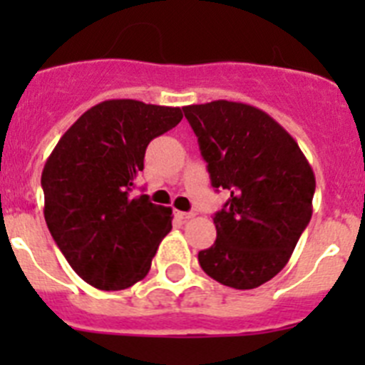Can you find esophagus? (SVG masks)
<instances>
[{"label": "esophagus", "mask_w": 365, "mask_h": 365, "mask_svg": "<svg viewBox=\"0 0 365 365\" xmlns=\"http://www.w3.org/2000/svg\"><path fill=\"white\" fill-rule=\"evenodd\" d=\"M175 217L180 219V221H188V219L193 217V214H192V212H179V210H177Z\"/></svg>", "instance_id": "34e87169"}]
</instances>
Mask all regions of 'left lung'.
I'll use <instances>...</instances> for the list:
<instances>
[{"instance_id":"1","label":"left lung","mask_w":365,"mask_h":365,"mask_svg":"<svg viewBox=\"0 0 365 365\" xmlns=\"http://www.w3.org/2000/svg\"><path fill=\"white\" fill-rule=\"evenodd\" d=\"M182 111L212 186L230 193L199 265L222 285L256 289L289 263L311 221L314 172L289 131L254 106L214 100Z\"/></svg>"}]
</instances>
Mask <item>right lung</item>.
<instances>
[{
  "mask_svg": "<svg viewBox=\"0 0 365 365\" xmlns=\"http://www.w3.org/2000/svg\"><path fill=\"white\" fill-rule=\"evenodd\" d=\"M180 120V108L106 100L71 125L45 163V222L74 272L95 289L122 291L146 278L172 230V208L130 192L148 144Z\"/></svg>",
  "mask_w": 365,
  "mask_h": 365,
  "instance_id": "add662e5",
  "label": "right lung"
}]
</instances>
